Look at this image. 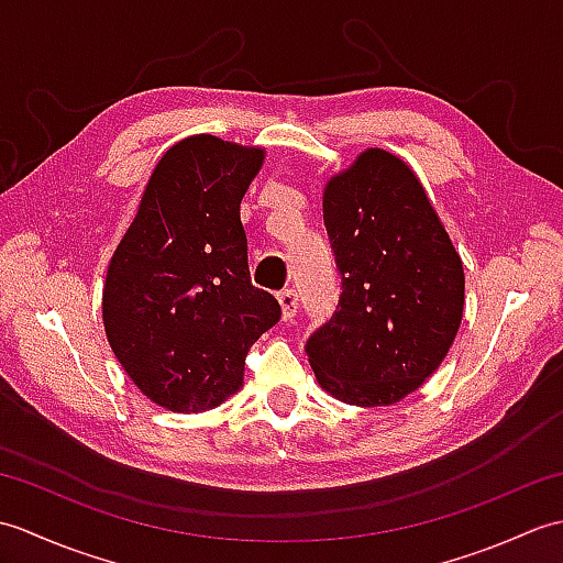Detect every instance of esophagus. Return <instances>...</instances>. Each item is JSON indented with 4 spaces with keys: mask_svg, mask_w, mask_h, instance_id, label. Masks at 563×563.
Returning <instances> with one entry per match:
<instances>
[{
    "mask_svg": "<svg viewBox=\"0 0 563 563\" xmlns=\"http://www.w3.org/2000/svg\"><path fill=\"white\" fill-rule=\"evenodd\" d=\"M278 302H280V309H283V319L290 321L297 314V292L292 288L280 290Z\"/></svg>",
    "mask_w": 563,
    "mask_h": 563,
    "instance_id": "obj_1",
    "label": "esophagus"
}]
</instances>
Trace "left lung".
I'll return each instance as SVG.
<instances>
[{"label": "left lung", "instance_id": "left-lung-1", "mask_svg": "<svg viewBox=\"0 0 563 563\" xmlns=\"http://www.w3.org/2000/svg\"><path fill=\"white\" fill-rule=\"evenodd\" d=\"M341 297L307 339L319 385L355 406H391L448 355L464 309V271L416 174L367 150L324 190Z\"/></svg>", "mask_w": 563, "mask_h": 563}]
</instances>
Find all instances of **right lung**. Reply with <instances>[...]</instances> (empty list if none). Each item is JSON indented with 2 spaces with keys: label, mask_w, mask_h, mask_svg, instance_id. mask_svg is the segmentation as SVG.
<instances>
[{
  "label": "right lung",
  "mask_w": 563,
  "mask_h": 563,
  "mask_svg": "<svg viewBox=\"0 0 563 563\" xmlns=\"http://www.w3.org/2000/svg\"><path fill=\"white\" fill-rule=\"evenodd\" d=\"M263 150L186 137L159 159L111 258L103 327L145 397L208 411L242 387L246 353L280 305L249 275L239 206Z\"/></svg>",
  "instance_id": "obj_1"
}]
</instances>
